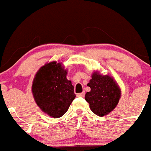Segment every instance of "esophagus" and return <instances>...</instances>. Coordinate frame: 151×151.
Listing matches in <instances>:
<instances>
[{
	"mask_svg": "<svg viewBox=\"0 0 151 151\" xmlns=\"http://www.w3.org/2000/svg\"><path fill=\"white\" fill-rule=\"evenodd\" d=\"M77 97H81V98H83L84 96H85V91H83V92L82 93H79V94H77Z\"/></svg>",
	"mask_w": 151,
	"mask_h": 151,
	"instance_id": "1",
	"label": "esophagus"
}]
</instances>
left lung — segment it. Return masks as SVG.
<instances>
[{
	"mask_svg": "<svg viewBox=\"0 0 151 151\" xmlns=\"http://www.w3.org/2000/svg\"><path fill=\"white\" fill-rule=\"evenodd\" d=\"M87 86L91 91L86 94L85 99L95 115L104 116L116 107L121 90L112 77L94 72Z\"/></svg>",
	"mask_w": 151,
	"mask_h": 151,
	"instance_id": "8db88e82",
	"label": "left lung"
}]
</instances>
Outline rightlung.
I'll use <instances>...</instances> for the list:
<instances>
[{
	"mask_svg": "<svg viewBox=\"0 0 151 151\" xmlns=\"http://www.w3.org/2000/svg\"><path fill=\"white\" fill-rule=\"evenodd\" d=\"M60 63L45 65L36 73L32 86L35 101L43 112L53 118L62 117L75 98L74 86L66 78Z\"/></svg>",
	"mask_w": 151,
	"mask_h": 151,
	"instance_id": "add662e5",
	"label": "right lung"
}]
</instances>
